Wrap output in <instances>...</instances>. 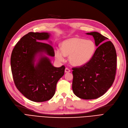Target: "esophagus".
<instances>
[{
	"mask_svg": "<svg viewBox=\"0 0 128 128\" xmlns=\"http://www.w3.org/2000/svg\"><path fill=\"white\" fill-rule=\"evenodd\" d=\"M70 69H68V68H65V73H69V72H70Z\"/></svg>",
	"mask_w": 128,
	"mask_h": 128,
	"instance_id": "34e87169",
	"label": "esophagus"
}]
</instances>
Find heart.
Segmentation results:
<instances>
[{"instance_id":"1","label":"heart","mask_w":128,"mask_h":128,"mask_svg":"<svg viewBox=\"0 0 128 128\" xmlns=\"http://www.w3.org/2000/svg\"><path fill=\"white\" fill-rule=\"evenodd\" d=\"M96 46L93 41L78 37H73L64 40L61 48L54 50L56 58L63 61L65 56H68L70 63L74 66H82L90 61L96 53Z\"/></svg>"}]
</instances>
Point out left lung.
<instances>
[{"label": "left lung", "mask_w": 128, "mask_h": 128, "mask_svg": "<svg viewBox=\"0 0 128 128\" xmlns=\"http://www.w3.org/2000/svg\"><path fill=\"white\" fill-rule=\"evenodd\" d=\"M86 34L93 37L98 47L90 61L72 68V90L79 98L91 100L102 96L112 86L116 73V53L106 37L96 32Z\"/></svg>", "instance_id": "left-lung-1"}]
</instances>
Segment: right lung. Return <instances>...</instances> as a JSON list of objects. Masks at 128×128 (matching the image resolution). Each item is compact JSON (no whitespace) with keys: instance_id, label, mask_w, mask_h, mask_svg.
Returning <instances> with one entry per match:
<instances>
[{"instance_id":"1","label":"right lung","mask_w":128,"mask_h":128,"mask_svg":"<svg viewBox=\"0 0 128 128\" xmlns=\"http://www.w3.org/2000/svg\"><path fill=\"white\" fill-rule=\"evenodd\" d=\"M48 32H30L14 47L10 58L14 83L20 92L30 100L42 102L53 98L56 84L64 74L65 66L56 68L48 56L54 57Z\"/></svg>"}]
</instances>
